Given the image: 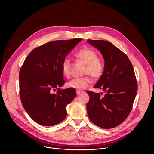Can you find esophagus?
Listing matches in <instances>:
<instances>
[{
	"mask_svg": "<svg viewBox=\"0 0 154 154\" xmlns=\"http://www.w3.org/2000/svg\"><path fill=\"white\" fill-rule=\"evenodd\" d=\"M76 93H77V95H80V94H81L83 93V91H79V90H77V91H76Z\"/></svg>",
	"mask_w": 154,
	"mask_h": 154,
	"instance_id": "1",
	"label": "esophagus"
}]
</instances>
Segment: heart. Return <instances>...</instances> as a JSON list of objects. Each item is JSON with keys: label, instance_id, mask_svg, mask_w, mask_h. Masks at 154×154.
<instances>
[{"label": "heart", "instance_id": "obj_1", "mask_svg": "<svg viewBox=\"0 0 154 154\" xmlns=\"http://www.w3.org/2000/svg\"><path fill=\"white\" fill-rule=\"evenodd\" d=\"M75 57L86 63L84 73L90 74L94 78L101 76L103 71V63L102 60L97 58L96 52L88 48L81 49L75 54ZM63 74L66 77H69L71 74V66L69 60L64 59L61 64ZM92 82L91 77L88 75L81 78H76L71 80L67 83V86L71 88L82 90L88 86Z\"/></svg>", "mask_w": 154, "mask_h": 154}]
</instances>
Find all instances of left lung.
I'll list each match as a JSON object with an SVG mask.
<instances>
[{
    "instance_id": "1",
    "label": "left lung",
    "mask_w": 154,
    "mask_h": 154,
    "mask_svg": "<svg viewBox=\"0 0 154 154\" xmlns=\"http://www.w3.org/2000/svg\"><path fill=\"white\" fill-rule=\"evenodd\" d=\"M87 42L98 49L104 59L103 74L94 88L105 93L102 98L99 93H87L90 96L88 115L97 126L112 128L123 122L132 109L138 90L134 69L128 57L110 42Z\"/></svg>"
}]
</instances>
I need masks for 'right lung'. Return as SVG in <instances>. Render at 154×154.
<instances>
[{
  "label": "right lung",
  "mask_w": 154,
  "mask_h": 154,
  "mask_svg": "<svg viewBox=\"0 0 154 154\" xmlns=\"http://www.w3.org/2000/svg\"><path fill=\"white\" fill-rule=\"evenodd\" d=\"M82 39L52 41L34 49L19 71V94L25 110L36 123L52 126L67 115L66 106L76 96L64 84L61 64ZM57 90V94L53 91Z\"/></svg>",
  "instance_id": "add662e5"
}]
</instances>
